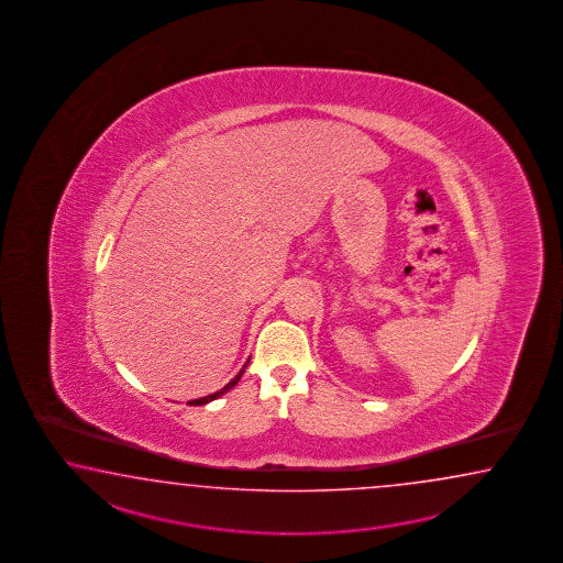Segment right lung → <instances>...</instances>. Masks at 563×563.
Listing matches in <instances>:
<instances>
[{
	"label": "right lung",
	"mask_w": 563,
	"mask_h": 563,
	"mask_svg": "<svg viewBox=\"0 0 563 563\" xmlns=\"http://www.w3.org/2000/svg\"><path fill=\"white\" fill-rule=\"evenodd\" d=\"M245 368H247V364H245V366L241 368L240 374H238V376H235V378H233V380H231V383H229L228 386H223V388H221L219 393H213V395L205 396V398H197V400H191L189 405H191V407H201V405H207V402L216 400V398H219V396L225 395V393H229V390H231V388H233L235 384L240 383L241 374L245 372Z\"/></svg>",
	"instance_id": "add662e5"
}]
</instances>
